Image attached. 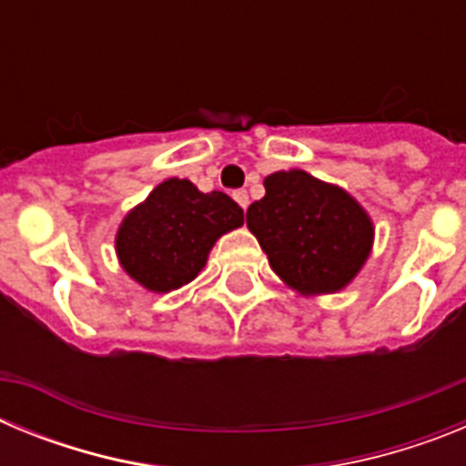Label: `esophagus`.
<instances>
[{
	"label": "esophagus",
	"mask_w": 466,
	"mask_h": 466,
	"mask_svg": "<svg viewBox=\"0 0 466 466\" xmlns=\"http://www.w3.org/2000/svg\"><path fill=\"white\" fill-rule=\"evenodd\" d=\"M233 198H236V203L240 205L242 209H247V205H249V196H247V191H245V188H240V191H236V193H233Z\"/></svg>",
	"instance_id": "esophagus-1"
}]
</instances>
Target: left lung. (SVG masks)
Wrapping results in <instances>:
<instances>
[{
    "instance_id": "8db88e82",
    "label": "left lung",
    "mask_w": 466,
    "mask_h": 466,
    "mask_svg": "<svg viewBox=\"0 0 466 466\" xmlns=\"http://www.w3.org/2000/svg\"><path fill=\"white\" fill-rule=\"evenodd\" d=\"M266 196L247 209V228L270 268L303 296L333 294L360 273L373 247V221L340 187L303 170L273 172Z\"/></svg>"
}]
</instances>
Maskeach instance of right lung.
Listing matches in <instances>:
<instances>
[{
	"label": "right lung",
	"mask_w": 466,
	"mask_h": 466,
	"mask_svg": "<svg viewBox=\"0 0 466 466\" xmlns=\"http://www.w3.org/2000/svg\"><path fill=\"white\" fill-rule=\"evenodd\" d=\"M242 219V208L226 193H203L172 177L126 214L116 233L118 261L144 289L167 294L191 282L214 242Z\"/></svg>",
	"instance_id": "1"
}]
</instances>
